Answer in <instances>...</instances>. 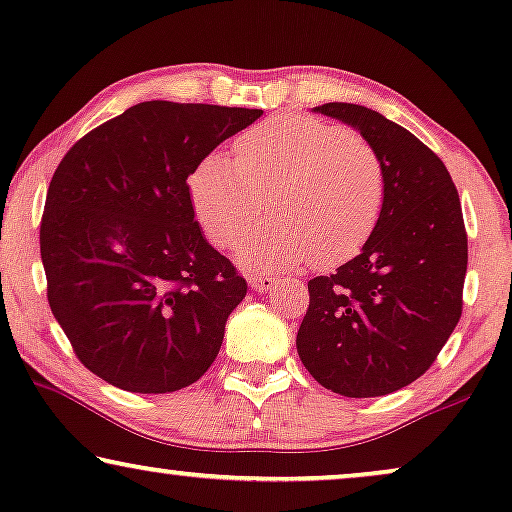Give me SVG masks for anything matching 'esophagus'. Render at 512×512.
Wrapping results in <instances>:
<instances>
[{
    "label": "esophagus",
    "mask_w": 512,
    "mask_h": 512,
    "mask_svg": "<svg viewBox=\"0 0 512 512\" xmlns=\"http://www.w3.org/2000/svg\"><path fill=\"white\" fill-rule=\"evenodd\" d=\"M279 284V279L275 275H251L249 277V286L256 291H272Z\"/></svg>",
    "instance_id": "34e87169"
}]
</instances>
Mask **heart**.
I'll return each mask as SVG.
<instances>
[{
	"instance_id": "heart-1",
	"label": "heart",
	"mask_w": 512,
	"mask_h": 512,
	"mask_svg": "<svg viewBox=\"0 0 512 512\" xmlns=\"http://www.w3.org/2000/svg\"><path fill=\"white\" fill-rule=\"evenodd\" d=\"M209 153L191 174V200L209 240L233 247L272 205L270 228L244 237L242 263L258 270L342 263L380 221L384 165L359 132L312 116H272Z\"/></svg>"
}]
</instances>
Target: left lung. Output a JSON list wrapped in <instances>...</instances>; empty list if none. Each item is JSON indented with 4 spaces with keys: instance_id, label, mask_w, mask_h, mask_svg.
<instances>
[{
    "instance_id": "obj_1",
    "label": "left lung",
    "mask_w": 512,
    "mask_h": 512,
    "mask_svg": "<svg viewBox=\"0 0 512 512\" xmlns=\"http://www.w3.org/2000/svg\"><path fill=\"white\" fill-rule=\"evenodd\" d=\"M319 114L352 125L384 165V207L363 251L307 282L298 356L321 387L384 396L422 377L464 310L468 237L443 160L373 109L328 102Z\"/></svg>"
}]
</instances>
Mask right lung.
<instances>
[{
  "mask_svg": "<svg viewBox=\"0 0 512 512\" xmlns=\"http://www.w3.org/2000/svg\"><path fill=\"white\" fill-rule=\"evenodd\" d=\"M261 114L139 102L60 160L39 228L46 296L76 359L104 382L167 394L214 363L247 279L202 237L186 179Z\"/></svg>",
  "mask_w": 512,
  "mask_h": 512,
  "instance_id": "1",
  "label": "right lung"
}]
</instances>
